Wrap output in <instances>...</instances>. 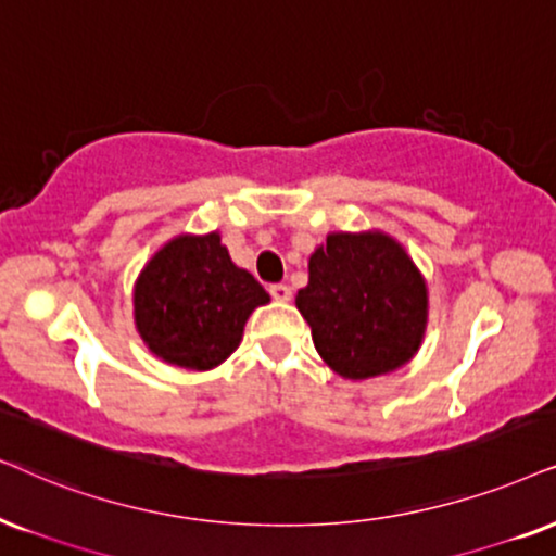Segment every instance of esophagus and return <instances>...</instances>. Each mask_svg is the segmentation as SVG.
<instances>
[{"mask_svg": "<svg viewBox=\"0 0 556 556\" xmlns=\"http://www.w3.org/2000/svg\"><path fill=\"white\" fill-rule=\"evenodd\" d=\"M269 294L277 302H290L292 300V287L290 285H271Z\"/></svg>", "mask_w": 556, "mask_h": 556, "instance_id": "obj_1", "label": "esophagus"}]
</instances>
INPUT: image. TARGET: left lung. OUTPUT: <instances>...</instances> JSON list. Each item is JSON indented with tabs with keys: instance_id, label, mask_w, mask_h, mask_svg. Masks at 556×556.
Segmentation results:
<instances>
[{
	"instance_id": "left-lung-1",
	"label": "left lung",
	"mask_w": 556,
	"mask_h": 556,
	"mask_svg": "<svg viewBox=\"0 0 556 556\" xmlns=\"http://www.w3.org/2000/svg\"><path fill=\"white\" fill-rule=\"evenodd\" d=\"M294 302L318 354L346 379L403 367L424 339L426 282L390 236H328Z\"/></svg>"
}]
</instances>
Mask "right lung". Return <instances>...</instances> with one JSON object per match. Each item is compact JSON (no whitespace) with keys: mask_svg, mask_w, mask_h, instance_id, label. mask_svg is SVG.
I'll return each instance as SVG.
<instances>
[{"mask_svg":"<svg viewBox=\"0 0 556 556\" xmlns=\"http://www.w3.org/2000/svg\"><path fill=\"white\" fill-rule=\"evenodd\" d=\"M136 326L159 359L213 369L238 349L243 326L269 294L230 262L220 236H179L136 282Z\"/></svg>","mask_w":556,"mask_h":556,"instance_id":"obj_1","label":"right lung"}]
</instances>
